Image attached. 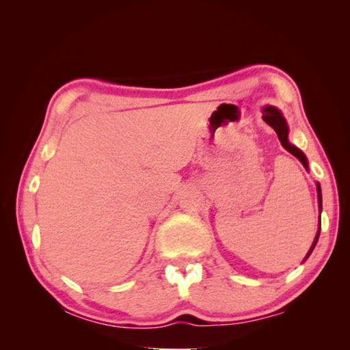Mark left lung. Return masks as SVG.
<instances>
[{"label": "left lung", "instance_id": "left-lung-1", "mask_svg": "<svg viewBox=\"0 0 350 350\" xmlns=\"http://www.w3.org/2000/svg\"><path fill=\"white\" fill-rule=\"evenodd\" d=\"M262 118H264V122L267 123V125H270L271 128L275 129L276 131V134H278V139H280V142H281V145L286 148V150L290 152V154H293V156L298 159V161L304 165V168L309 171V161H307V157H306V154L299 150V148H296L295 145H292L288 142V125H287V120L286 118H284V116H282V112L278 109V108H275V106H270V105H267V106H264L262 108ZM317 193H318V206H319V215H321V211H323V196H321V187H319V183L317 182ZM319 230H321V222H319V225H318V232H317V236H315V239H313V244H312V247H310V250L307 252V254H306V258H304V260L310 256V253L313 252V248H315V245H317V242H318V238H319Z\"/></svg>", "mask_w": 350, "mask_h": 350}]
</instances>
